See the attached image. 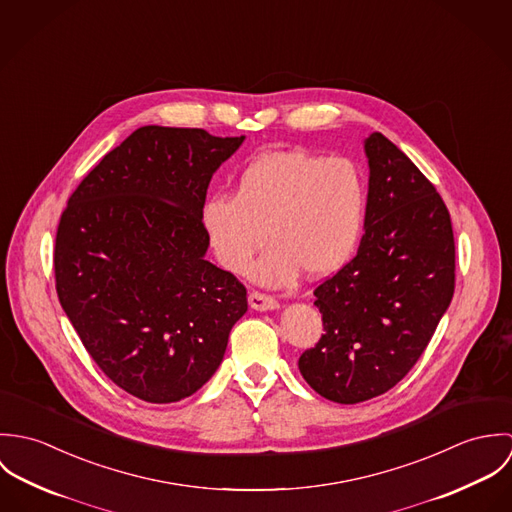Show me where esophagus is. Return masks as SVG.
<instances>
[{
  "label": "esophagus",
  "instance_id": "1",
  "mask_svg": "<svg viewBox=\"0 0 512 512\" xmlns=\"http://www.w3.org/2000/svg\"><path fill=\"white\" fill-rule=\"evenodd\" d=\"M248 303H250V307L256 309V311H268V309H276V307L280 305L274 295L256 292V290L250 292V295H248Z\"/></svg>",
  "mask_w": 512,
  "mask_h": 512
}]
</instances>
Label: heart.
Masks as SVG:
<instances>
[{
    "label": "heart",
    "mask_w": 512,
    "mask_h": 512,
    "mask_svg": "<svg viewBox=\"0 0 512 512\" xmlns=\"http://www.w3.org/2000/svg\"><path fill=\"white\" fill-rule=\"evenodd\" d=\"M365 203V181L351 159L288 149L244 167L234 195L207 199L201 222L220 266L234 274L246 272L268 240L252 276L268 286H288L301 270L321 278L351 258Z\"/></svg>",
    "instance_id": "1"
}]
</instances>
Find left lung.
Instances as JSON below:
<instances>
[{
  "label": "left lung",
  "mask_w": 512,
  "mask_h": 512,
  "mask_svg": "<svg viewBox=\"0 0 512 512\" xmlns=\"http://www.w3.org/2000/svg\"><path fill=\"white\" fill-rule=\"evenodd\" d=\"M365 149V236L357 256L315 288L325 333L299 357L307 384L339 404L396 386L455 290L453 228L434 183L378 132Z\"/></svg>",
  "instance_id": "left-lung-1"
}]
</instances>
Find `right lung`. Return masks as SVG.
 Instances as JSON below:
<instances>
[{
    "label": "right lung",
    "instance_id": "obj_1",
    "mask_svg": "<svg viewBox=\"0 0 512 512\" xmlns=\"http://www.w3.org/2000/svg\"><path fill=\"white\" fill-rule=\"evenodd\" d=\"M201 128L144 126L69 197L55 286L84 349L128 394L169 404L219 368L246 288L205 260L213 173L242 144Z\"/></svg>",
    "mask_w": 512,
    "mask_h": 512
}]
</instances>
